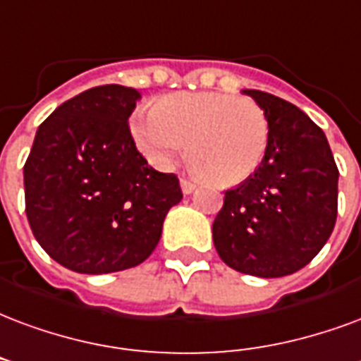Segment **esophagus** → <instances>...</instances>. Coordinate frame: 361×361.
<instances>
[{
	"mask_svg": "<svg viewBox=\"0 0 361 361\" xmlns=\"http://www.w3.org/2000/svg\"><path fill=\"white\" fill-rule=\"evenodd\" d=\"M180 185H181V191H183V195H191L195 189H197V183L185 180V178H181Z\"/></svg>",
	"mask_w": 361,
	"mask_h": 361,
	"instance_id": "obj_1",
	"label": "esophagus"
}]
</instances>
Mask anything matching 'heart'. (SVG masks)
I'll return each mask as SVG.
<instances>
[{
    "mask_svg": "<svg viewBox=\"0 0 361 361\" xmlns=\"http://www.w3.org/2000/svg\"><path fill=\"white\" fill-rule=\"evenodd\" d=\"M135 145L149 162L170 168L188 143L189 164L216 185H237L260 168L269 120L250 99L221 93H178L130 120Z\"/></svg>",
    "mask_w": 361,
    "mask_h": 361,
    "instance_id": "heart-1",
    "label": "heart"
}]
</instances>
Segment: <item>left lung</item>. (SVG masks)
I'll return each mask as SVG.
<instances>
[{"label":"left lung","mask_w":361,"mask_h":361,"mask_svg":"<svg viewBox=\"0 0 361 361\" xmlns=\"http://www.w3.org/2000/svg\"><path fill=\"white\" fill-rule=\"evenodd\" d=\"M269 120L264 162L226 191L212 224L218 255L247 276L283 277L314 258L337 221L338 170L308 114L271 93L243 90Z\"/></svg>","instance_id":"left-lung-1"}]
</instances>
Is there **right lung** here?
Listing matches in <instances>:
<instances>
[{
    "instance_id": "1",
    "label": "right lung",
    "mask_w": 361,
    "mask_h": 361,
    "mask_svg": "<svg viewBox=\"0 0 361 361\" xmlns=\"http://www.w3.org/2000/svg\"><path fill=\"white\" fill-rule=\"evenodd\" d=\"M141 93L109 84L57 106L38 128L24 164L32 233L78 274H113L147 260L180 180L157 172L135 149L128 118Z\"/></svg>"
}]
</instances>
